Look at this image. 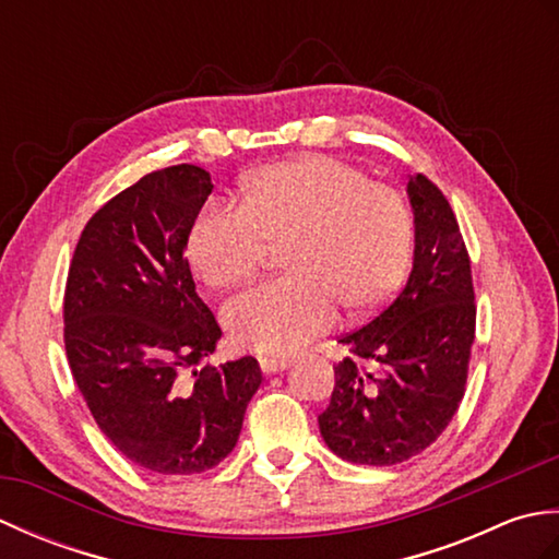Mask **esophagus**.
Listing matches in <instances>:
<instances>
[{
  "label": "esophagus",
  "mask_w": 559,
  "mask_h": 559,
  "mask_svg": "<svg viewBox=\"0 0 559 559\" xmlns=\"http://www.w3.org/2000/svg\"><path fill=\"white\" fill-rule=\"evenodd\" d=\"M259 365H261V372H264V374H276V372L288 370L290 360H281V358H259Z\"/></svg>",
  "instance_id": "esophagus-1"
}]
</instances>
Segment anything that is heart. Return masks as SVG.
I'll use <instances>...</instances> for the list:
<instances>
[{
	"label": "heart",
	"mask_w": 559,
	"mask_h": 559,
	"mask_svg": "<svg viewBox=\"0 0 559 559\" xmlns=\"http://www.w3.org/2000/svg\"><path fill=\"white\" fill-rule=\"evenodd\" d=\"M245 204L218 201L197 213L187 254L213 288L242 283L269 242L286 245L293 276L261 283L223 307L235 343L290 355L338 322V307L370 314L399 293L411 264L413 223L391 187L329 156H305L252 175Z\"/></svg>",
	"instance_id": "heart-1"
}]
</instances>
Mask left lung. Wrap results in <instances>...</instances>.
Masks as SVG:
<instances>
[{"label": "left lung", "mask_w": 559, "mask_h": 559, "mask_svg": "<svg viewBox=\"0 0 559 559\" xmlns=\"http://www.w3.org/2000/svg\"><path fill=\"white\" fill-rule=\"evenodd\" d=\"M413 269L406 286L370 324L343 336L334 394L319 432L336 456L394 466L430 447L454 418L476 338L471 261L449 201L413 175ZM376 367L377 376L364 370Z\"/></svg>", "instance_id": "obj_1"}]
</instances>
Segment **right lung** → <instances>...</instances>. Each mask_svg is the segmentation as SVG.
I'll return each mask as SVG.
<instances>
[{
  "instance_id": "add662e5",
  "label": "right lung",
  "mask_w": 559,
  "mask_h": 559,
  "mask_svg": "<svg viewBox=\"0 0 559 559\" xmlns=\"http://www.w3.org/2000/svg\"><path fill=\"white\" fill-rule=\"evenodd\" d=\"M211 189V175L187 163L141 177L86 223L67 278L74 382L103 435L160 476L218 466L261 384L249 355L197 370L221 341L185 259ZM187 369L189 388L179 379Z\"/></svg>"
}]
</instances>
